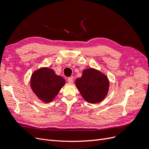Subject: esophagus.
Listing matches in <instances>:
<instances>
[{
    "label": "esophagus",
    "mask_w": 149,
    "mask_h": 149,
    "mask_svg": "<svg viewBox=\"0 0 149 149\" xmlns=\"http://www.w3.org/2000/svg\"><path fill=\"white\" fill-rule=\"evenodd\" d=\"M68 82L70 83H72L73 82V78H68L67 79Z\"/></svg>",
    "instance_id": "esophagus-1"
}]
</instances>
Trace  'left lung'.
Returning a JSON list of instances; mask_svg holds the SVG:
<instances>
[{
    "instance_id": "left-lung-1",
    "label": "left lung",
    "mask_w": 149,
    "mask_h": 149,
    "mask_svg": "<svg viewBox=\"0 0 149 149\" xmlns=\"http://www.w3.org/2000/svg\"><path fill=\"white\" fill-rule=\"evenodd\" d=\"M82 97L89 103L102 101L107 95L109 83L107 76L94 68L84 70L82 76L75 81Z\"/></svg>"
}]
</instances>
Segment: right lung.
Segmentation results:
<instances>
[{
  "mask_svg": "<svg viewBox=\"0 0 149 149\" xmlns=\"http://www.w3.org/2000/svg\"><path fill=\"white\" fill-rule=\"evenodd\" d=\"M65 84L64 78L56 75L55 71L48 68L35 71L30 81L33 91L45 102H52Z\"/></svg>",
  "mask_w": 149,
  "mask_h": 149,
  "instance_id": "add662e5",
  "label": "right lung"
}]
</instances>
